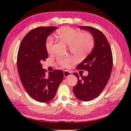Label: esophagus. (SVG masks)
I'll use <instances>...</instances> for the list:
<instances>
[{"mask_svg": "<svg viewBox=\"0 0 131 131\" xmlns=\"http://www.w3.org/2000/svg\"><path fill=\"white\" fill-rule=\"evenodd\" d=\"M71 75V72L68 71H64L63 72V75L64 77H67Z\"/></svg>", "mask_w": 131, "mask_h": 131, "instance_id": "obj_1", "label": "esophagus"}]
</instances>
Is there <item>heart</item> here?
Returning <instances> with one entry per match:
<instances>
[{
    "label": "heart",
    "mask_w": 131,
    "mask_h": 131,
    "mask_svg": "<svg viewBox=\"0 0 131 131\" xmlns=\"http://www.w3.org/2000/svg\"><path fill=\"white\" fill-rule=\"evenodd\" d=\"M56 36L59 40L67 43L71 53L79 58H84L88 56L95 46V39L91 33H81L80 30L68 26L57 30ZM53 38L49 36L45 42V48L48 53H53ZM73 62V59L69 57H57L58 63L64 68L68 67Z\"/></svg>",
    "instance_id": "b5f03b06"
}]
</instances>
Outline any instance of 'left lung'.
Instances as JSON below:
<instances>
[{
    "instance_id": "8db88e82",
    "label": "left lung",
    "mask_w": 131,
    "mask_h": 131,
    "mask_svg": "<svg viewBox=\"0 0 131 131\" xmlns=\"http://www.w3.org/2000/svg\"><path fill=\"white\" fill-rule=\"evenodd\" d=\"M93 35L95 47L91 53L77 67V69L88 71V75L79 78L73 88L75 96L83 101H90L101 93L110 78L113 68V54L110 45L105 36L98 29L90 26H80Z\"/></svg>"
}]
</instances>
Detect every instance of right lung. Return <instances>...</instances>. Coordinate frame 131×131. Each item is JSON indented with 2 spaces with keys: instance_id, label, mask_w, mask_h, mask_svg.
<instances>
[{
  "instance_id": "right-lung-1",
  "label": "right lung",
  "mask_w": 131,
  "mask_h": 131,
  "mask_svg": "<svg viewBox=\"0 0 131 131\" xmlns=\"http://www.w3.org/2000/svg\"><path fill=\"white\" fill-rule=\"evenodd\" d=\"M56 26H41L32 29L24 36L19 47L17 63L19 76L26 91L36 101L52 100L63 79V72L54 69L46 75L41 62L48 58L45 42Z\"/></svg>"
}]
</instances>
